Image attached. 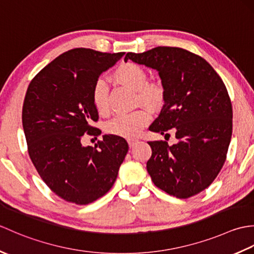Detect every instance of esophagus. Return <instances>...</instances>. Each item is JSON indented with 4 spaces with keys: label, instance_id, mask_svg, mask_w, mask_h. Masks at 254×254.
Returning a JSON list of instances; mask_svg holds the SVG:
<instances>
[{
    "label": "esophagus",
    "instance_id": "34e87169",
    "mask_svg": "<svg viewBox=\"0 0 254 254\" xmlns=\"http://www.w3.org/2000/svg\"><path fill=\"white\" fill-rule=\"evenodd\" d=\"M137 142H138V139H136V138H127V143L130 147H133Z\"/></svg>",
    "mask_w": 254,
    "mask_h": 254
}]
</instances>
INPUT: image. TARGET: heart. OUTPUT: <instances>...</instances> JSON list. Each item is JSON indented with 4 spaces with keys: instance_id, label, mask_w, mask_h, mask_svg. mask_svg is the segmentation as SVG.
I'll list each match as a JSON object with an SVG mask.
<instances>
[{
    "instance_id": "heart-1",
    "label": "heart",
    "mask_w": 254,
    "mask_h": 254,
    "mask_svg": "<svg viewBox=\"0 0 254 254\" xmlns=\"http://www.w3.org/2000/svg\"><path fill=\"white\" fill-rule=\"evenodd\" d=\"M119 83L137 91L138 100L150 108L158 107L164 99V90L155 83H146L147 75L144 68L136 63L127 62L119 65L115 72ZM108 85L104 78L96 79L91 89V99L96 110L101 115L108 112ZM149 112L145 109H136L127 113H120L107 123L106 131L112 135L134 137L149 122Z\"/></svg>"
}]
</instances>
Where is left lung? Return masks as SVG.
Returning a JSON list of instances; mask_svg holds the SVG:
<instances>
[{
  "instance_id": "left-lung-1",
  "label": "left lung",
  "mask_w": 254,
  "mask_h": 254,
  "mask_svg": "<svg viewBox=\"0 0 254 254\" xmlns=\"http://www.w3.org/2000/svg\"><path fill=\"white\" fill-rule=\"evenodd\" d=\"M128 59L158 71L165 105L149 130L178 143L148 142L146 164L154 185L178 198H188L210 186L227 156L233 132V107L227 88L212 65L177 47H157Z\"/></svg>"
}]
</instances>
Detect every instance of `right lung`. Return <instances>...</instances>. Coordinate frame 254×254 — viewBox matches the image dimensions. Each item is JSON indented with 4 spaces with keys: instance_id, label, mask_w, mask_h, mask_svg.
Instances as JSON below:
<instances>
[{
    "instance_id": "obj_1",
    "label": "right lung",
    "mask_w": 254,
    "mask_h": 254,
    "mask_svg": "<svg viewBox=\"0 0 254 254\" xmlns=\"http://www.w3.org/2000/svg\"><path fill=\"white\" fill-rule=\"evenodd\" d=\"M123 52L76 48L62 53L32 78L23 105L29 157L46 185L64 201L93 203L110 190L128 150L126 139L104 135L83 146L85 133L98 136L93 85Z\"/></svg>"
}]
</instances>
